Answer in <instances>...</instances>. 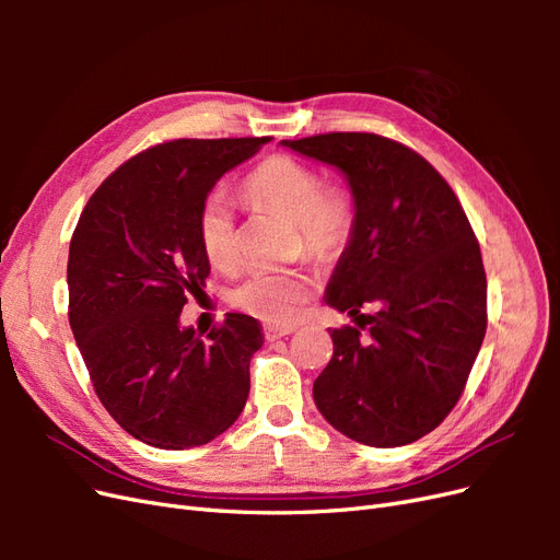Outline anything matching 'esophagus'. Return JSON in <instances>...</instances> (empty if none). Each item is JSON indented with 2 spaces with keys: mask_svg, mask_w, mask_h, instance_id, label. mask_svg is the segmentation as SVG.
<instances>
[{
  "mask_svg": "<svg viewBox=\"0 0 560 560\" xmlns=\"http://www.w3.org/2000/svg\"><path fill=\"white\" fill-rule=\"evenodd\" d=\"M296 331V325H287V327H273V325H266L264 327V336L266 341H276V338H282V336H290Z\"/></svg>",
  "mask_w": 560,
  "mask_h": 560,
  "instance_id": "obj_1",
  "label": "esophagus"
}]
</instances>
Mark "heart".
Segmentation results:
<instances>
[{
	"mask_svg": "<svg viewBox=\"0 0 560 560\" xmlns=\"http://www.w3.org/2000/svg\"><path fill=\"white\" fill-rule=\"evenodd\" d=\"M243 196L254 210L276 212L294 222L296 247L317 259L341 252L354 229V202L343 186H325L315 167L292 156H270L243 182ZM198 241L206 259L219 270L241 264L238 229L224 191H210L198 210ZM306 270L252 273L231 290V303L270 325H290L313 294Z\"/></svg>",
	"mask_w": 560,
	"mask_h": 560,
	"instance_id": "1",
	"label": "heart"
}]
</instances>
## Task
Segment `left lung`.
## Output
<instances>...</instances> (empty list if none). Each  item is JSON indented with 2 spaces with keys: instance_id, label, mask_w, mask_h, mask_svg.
<instances>
[{
  "instance_id": "1",
  "label": "left lung",
  "mask_w": 560,
  "mask_h": 560,
  "mask_svg": "<svg viewBox=\"0 0 560 560\" xmlns=\"http://www.w3.org/2000/svg\"><path fill=\"white\" fill-rule=\"evenodd\" d=\"M282 144L338 167L354 202L325 301L358 327L329 331L317 409L360 444H411L460 399L486 336V270L469 219L448 182L395 140L327 132Z\"/></svg>"
}]
</instances>
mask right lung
I'll list each match as a JSON object with an SVG mask.
<instances>
[{"label":"right lung","mask_w":560,"mask_h":560,"mask_svg":"<svg viewBox=\"0 0 560 560\" xmlns=\"http://www.w3.org/2000/svg\"><path fill=\"white\" fill-rule=\"evenodd\" d=\"M266 138L173 140L132 156L97 186L70 243V327L95 395L140 442L182 451L229 430L249 395L259 322L226 313L206 338L182 327L210 261L198 210Z\"/></svg>","instance_id":"obj_1"}]
</instances>
